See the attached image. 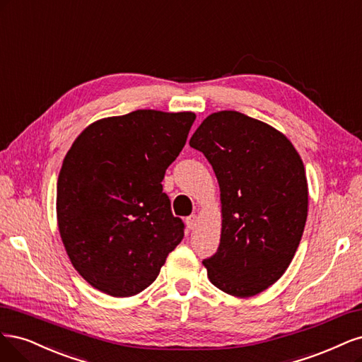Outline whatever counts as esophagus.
Returning <instances> with one entry per match:
<instances>
[{"instance_id": "34e87169", "label": "esophagus", "mask_w": 362, "mask_h": 362, "mask_svg": "<svg viewBox=\"0 0 362 362\" xmlns=\"http://www.w3.org/2000/svg\"><path fill=\"white\" fill-rule=\"evenodd\" d=\"M185 223H186V227H188L189 230H192V228L197 226V216H195V215L188 216V218H186Z\"/></svg>"}]
</instances>
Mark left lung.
<instances>
[{
  "label": "left lung",
  "instance_id": "1",
  "mask_svg": "<svg viewBox=\"0 0 362 362\" xmlns=\"http://www.w3.org/2000/svg\"><path fill=\"white\" fill-rule=\"evenodd\" d=\"M211 162L221 192L219 247L203 260L211 283L259 295L295 257L308 214L304 162L288 138L238 111H218L189 139Z\"/></svg>",
  "mask_w": 362,
  "mask_h": 362
}]
</instances>
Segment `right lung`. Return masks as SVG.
Listing matches in <instances>:
<instances>
[{
	"label": "right lung",
	"instance_id": "obj_1",
	"mask_svg": "<svg viewBox=\"0 0 362 362\" xmlns=\"http://www.w3.org/2000/svg\"><path fill=\"white\" fill-rule=\"evenodd\" d=\"M195 114L136 110L88 124L69 148L57 182V223L78 274L127 298L155 281L183 239L162 179Z\"/></svg>",
	"mask_w": 362,
	"mask_h": 362
}]
</instances>
